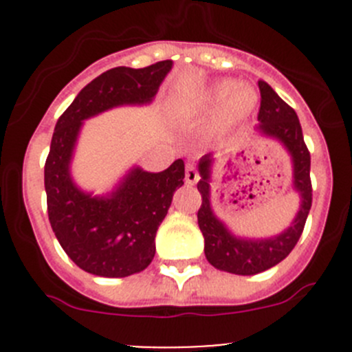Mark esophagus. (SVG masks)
Masks as SVG:
<instances>
[{
    "label": "esophagus",
    "instance_id": "obj_1",
    "mask_svg": "<svg viewBox=\"0 0 352 352\" xmlns=\"http://www.w3.org/2000/svg\"><path fill=\"white\" fill-rule=\"evenodd\" d=\"M199 180V172L196 168V165L194 163H187L186 166V182L189 184V186H194V184H197Z\"/></svg>",
    "mask_w": 352,
    "mask_h": 352
}]
</instances>
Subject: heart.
I'll use <instances>...</instances> for the list:
<instances>
[{
    "label": "heart",
    "instance_id": "heart-1",
    "mask_svg": "<svg viewBox=\"0 0 352 352\" xmlns=\"http://www.w3.org/2000/svg\"><path fill=\"white\" fill-rule=\"evenodd\" d=\"M212 104L218 107L228 105V110L233 116H245L257 104V94L247 85L236 87L232 81H225L212 91Z\"/></svg>",
    "mask_w": 352,
    "mask_h": 352
}]
</instances>
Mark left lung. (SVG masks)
Segmentation results:
<instances>
[{"instance_id":"left-lung-1","label":"left lung","mask_w":352,"mask_h":352,"mask_svg":"<svg viewBox=\"0 0 352 352\" xmlns=\"http://www.w3.org/2000/svg\"><path fill=\"white\" fill-rule=\"evenodd\" d=\"M258 90H261V109L257 116V129L265 136H272L281 141L291 153L294 166V189L301 196V208L289 228L274 239H236L212 214L211 202H209L212 160L209 155L202 156L199 162L201 180L197 184L202 204L197 211V223L204 236L206 258L219 271L240 276L258 274L286 258L300 240L311 208L310 151L305 144L296 112L265 81L258 80Z\"/></svg>"}]
</instances>
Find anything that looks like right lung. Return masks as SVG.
Returning <instances> with one entry per match:
<instances>
[{"label":"right lung","instance_id":"add662e5","mask_svg":"<svg viewBox=\"0 0 352 352\" xmlns=\"http://www.w3.org/2000/svg\"><path fill=\"white\" fill-rule=\"evenodd\" d=\"M172 61L119 66L87 85L58 119L44 166L47 214L67 257L90 274L126 278L151 264L155 236L173 192L184 186L182 160L160 173L133 168L110 197L81 192L69 177L74 143L85 119L124 104L153 100Z\"/></svg>","mask_w":352,"mask_h":352}]
</instances>
